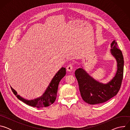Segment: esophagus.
<instances>
[{"instance_id": "34e87169", "label": "esophagus", "mask_w": 130, "mask_h": 130, "mask_svg": "<svg viewBox=\"0 0 130 130\" xmlns=\"http://www.w3.org/2000/svg\"><path fill=\"white\" fill-rule=\"evenodd\" d=\"M66 69L68 71H71L72 69H73V64H69V65H68L67 67H66Z\"/></svg>"}]
</instances>
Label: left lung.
<instances>
[{
	"instance_id": "8db88e82",
	"label": "left lung",
	"mask_w": 130,
	"mask_h": 130,
	"mask_svg": "<svg viewBox=\"0 0 130 130\" xmlns=\"http://www.w3.org/2000/svg\"><path fill=\"white\" fill-rule=\"evenodd\" d=\"M111 53L117 62V71L114 78L107 84H103L96 81L82 68L75 71L81 96L88 104L105 102L116 95L120 88L123 76V55L115 41L111 44Z\"/></svg>"
}]
</instances>
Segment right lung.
<instances>
[{
    "label": "right lung",
    "instance_id": "1",
    "mask_svg": "<svg viewBox=\"0 0 130 130\" xmlns=\"http://www.w3.org/2000/svg\"><path fill=\"white\" fill-rule=\"evenodd\" d=\"M65 75L66 68L62 67L51 80L44 94L41 97L33 100L29 101L23 98L20 96L17 95V92L14 89L11 88L14 94L16 96L17 98L26 104L37 108L47 107L52 104L56 99L59 82Z\"/></svg>",
    "mask_w": 130,
    "mask_h": 130
}]
</instances>
